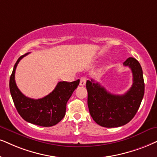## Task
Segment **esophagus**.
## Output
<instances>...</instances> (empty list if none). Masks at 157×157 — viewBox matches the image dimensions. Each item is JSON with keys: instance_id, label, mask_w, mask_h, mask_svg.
<instances>
[{"instance_id": "1", "label": "esophagus", "mask_w": 157, "mask_h": 157, "mask_svg": "<svg viewBox=\"0 0 157 157\" xmlns=\"http://www.w3.org/2000/svg\"><path fill=\"white\" fill-rule=\"evenodd\" d=\"M86 77H82L80 78V85L81 86H85V84H86Z\"/></svg>"}]
</instances>
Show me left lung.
I'll return each instance as SVG.
<instances>
[{
    "instance_id": "left-lung-1",
    "label": "left lung",
    "mask_w": 157,
    "mask_h": 157,
    "mask_svg": "<svg viewBox=\"0 0 157 157\" xmlns=\"http://www.w3.org/2000/svg\"><path fill=\"white\" fill-rule=\"evenodd\" d=\"M123 65L131 69L133 77L132 87L124 94H112L93 80L86 82L90 116L97 124L105 128H117L128 123L138 112L144 98V80L139 62L130 57Z\"/></svg>"
}]
</instances>
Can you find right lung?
<instances>
[{
  "label": "right lung",
  "mask_w": 157,
  "mask_h": 157,
  "mask_svg": "<svg viewBox=\"0 0 157 157\" xmlns=\"http://www.w3.org/2000/svg\"><path fill=\"white\" fill-rule=\"evenodd\" d=\"M28 53L18 59L10 77L9 88L13 104L18 113L27 122L42 127L53 126L65 116L67 103L79 85L80 80L71 82H59L52 92L42 98L25 96L16 84L15 71L19 61Z\"/></svg>",
  "instance_id": "obj_1"
}]
</instances>
